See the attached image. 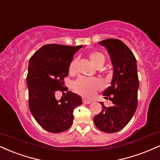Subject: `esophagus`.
<instances>
[{
  "label": "esophagus",
  "instance_id": "esophagus-1",
  "mask_svg": "<svg viewBox=\"0 0 160 160\" xmlns=\"http://www.w3.org/2000/svg\"><path fill=\"white\" fill-rule=\"evenodd\" d=\"M82 103H86V104H89V103H92V101H90V100H87L86 98H83L82 99Z\"/></svg>",
  "mask_w": 160,
  "mask_h": 160
}]
</instances>
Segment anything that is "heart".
Listing matches in <instances>:
<instances>
[{
	"instance_id": "1",
	"label": "heart",
	"mask_w": 160,
	"mask_h": 160,
	"mask_svg": "<svg viewBox=\"0 0 160 160\" xmlns=\"http://www.w3.org/2000/svg\"><path fill=\"white\" fill-rule=\"evenodd\" d=\"M89 59L96 67L103 65L105 62L104 56L99 52H92L89 54ZM77 60H73L69 67L70 72H74L76 70ZM101 87V82L95 78H79L74 82V88L79 93L86 97H91Z\"/></svg>"
}]
</instances>
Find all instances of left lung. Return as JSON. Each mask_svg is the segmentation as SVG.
I'll list each match as a JSON object with an SVG mask.
<instances>
[{
    "instance_id": "8db88e82",
    "label": "left lung",
    "mask_w": 160,
    "mask_h": 160,
    "mask_svg": "<svg viewBox=\"0 0 160 160\" xmlns=\"http://www.w3.org/2000/svg\"><path fill=\"white\" fill-rule=\"evenodd\" d=\"M98 44L107 48L113 67L110 86L103 93L113 106L107 107L101 102L102 110L95 116L94 123L101 131L112 133L124 128L136 110L139 85L137 64L132 52L121 40L107 38Z\"/></svg>"
}]
</instances>
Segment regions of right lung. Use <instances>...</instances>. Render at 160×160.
I'll list each match as a JSON object with an SVG mask.
<instances>
[{
    "label": "right lung",
    "mask_w": 160,
    "mask_h": 160,
    "mask_svg": "<svg viewBox=\"0 0 160 160\" xmlns=\"http://www.w3.org/2000/svg\"><path fill=\"white\" fill-rule=\"evenodd\" d=\"M82 47L45 45L29 61L27 76L29 107L38 124L50 132L68 130L74 120V108L82 104L81 97L70 91L60 100L55 98L56 92L62 90L74 54Z\"/></svg>",
    "instance_id": "right-lung-1"
}]
</instances>
